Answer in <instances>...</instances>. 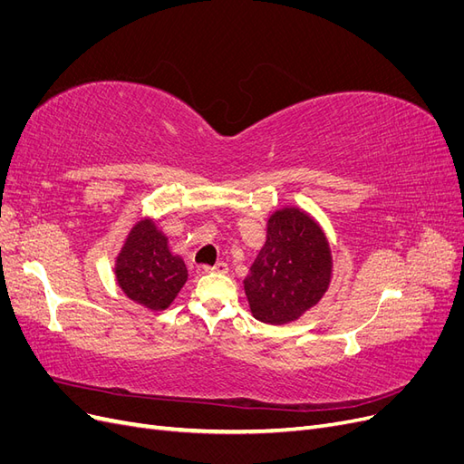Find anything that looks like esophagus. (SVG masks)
I'll list each match as a JSON object with an SVG mask.
<instances>
[{
	"label": "esophagus",
	"instance_id": "esophagus-1",
	"mask_svg": "<svg viewBox=\"0 0 464 464\" xmlns=\"http://www.w3.org/2000/svg\"><path fill=\"white\" fill-rule=\"evenodd\" d=\"M203 269H205V273H228V265L224 263V261H218V263H215L213 266L205 265Z\"/></svg>",
	"mask_w": 464,
	"mask_h": 464
}]
</instances>
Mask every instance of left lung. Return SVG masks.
Instances as JSON below:
<instances>
[{"label":"left lung","instance_id":"obj_1","mask_svg":"<svg viewBox=\"0 0 464 464\" xmlns=\"http://www.w3.org/2000/svg\"><path fill=\"white\" fill-rule=\"evenodd\" d=\"M331 276V246L319 222L300 207L276 208L244 278L251 315L269 325L296 321L325 296Z\"/></svg>","mask_w":464,"mask_h":464}]
</instances>
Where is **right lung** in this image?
Wrapping results in <instances>:
<instances>
[{
	"mask_svg": "<svg viewBox=\"0 0 464 464\" xmlns=\"http://www.w3.org/2000/svg\"><path fill=\"white\" fill-rule=\"evenodd\" d=\"M116 283L135 304L162 312L188 280V266L150 217L137 220L114 263Z\"/></svg>",
	"mask_w": 464,
	"mask_h": 464,
	"instance_id": "add662e5",
	"label": "right lung"
}]
</instances>
